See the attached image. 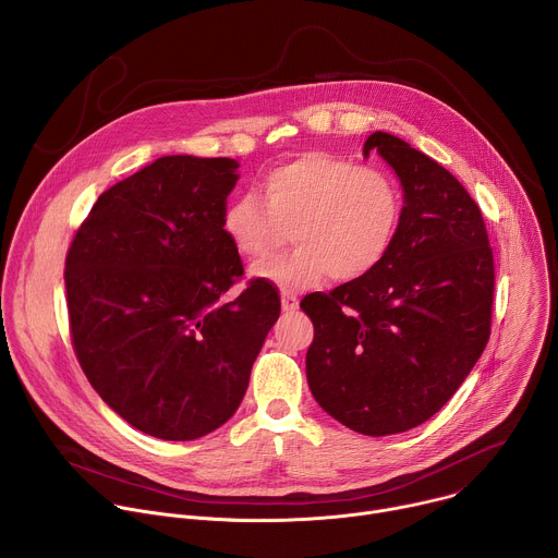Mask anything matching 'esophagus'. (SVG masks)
I'll return each mask as SVG.
<instances>
[{"label": "esophagus", "mask_w": 558, "mask_h": 558, "mask_svg": "<svg viewBox=\"0 0 558 558\" xmlns=\"http://www.w3.org/2000/svg\"><path fill=\"white\" fill-rule=\"evenodd\" d=\"M282 308L284 311H295L298 308V295L291 291H282Z\"/></svg>", "instance_id": "34e87169"}]
</instances>
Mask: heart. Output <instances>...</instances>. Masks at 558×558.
I'll return each mask as SVG.
<instances>
[{"label":"heart","instance_id":"b5f03b06","mask_svg":"<svg viewBox=\"0 0 558 558\" xmlns=\"http://www.w3.org/2000/svg\"><path fill=\"white\" fill-rule=\"evenodd\" d=\"M407 211L404 187L392 172L355 166L329 151H306L269 170L260 198H231L220 229L233 252L260 260L291 227V252L254 267V274L289 291L331 276L355 282L392 252Z\"/></svg>","mask_w":558,"mask_h":558}]
</instances>
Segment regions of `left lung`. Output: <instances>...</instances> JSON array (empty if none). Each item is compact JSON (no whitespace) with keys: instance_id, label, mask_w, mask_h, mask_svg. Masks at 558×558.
<instances>
[{"instance_id":"obj_1","label":"left lung","mask_w":558,"mask_h":558,"mask_svg":"<svg viewBox=\"0 0 558 558\" xmlns=\"http://www.w3.org/2000/svg\"><path fill=\"white\" fill-rule=\"evenodd\" d=\"M400 177L404 222L366 278L300 306L315 336L306 381L333 420L384 437L430 420L482 357L493 325L495 258L463 185L424 151L386 132L364 143Z\"/></svg>"}]
</instances>
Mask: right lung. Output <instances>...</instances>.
I'll list each match as a JSON object with an SVG mask.
<instances>
[{
    "instance_id": "add662e5",
    "label": "right lung",
    "mask_w": 558,
    "mask_h": 558,
    "mask_svg": "<svg viewBox=\"0 0 558 558\" xmlns=\"http://www.w3.org/2000/svg\"><path fill=\"white\" fill-rule=\"evenodd\" d=\"M233 158L161 156L106 190L65 256L74 355L136 430L190 441L241 407L280 315L220 229ZM230 293L227 294L226 291Z\"/></svg>"
}]
</instances>
